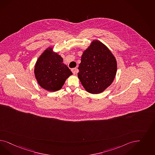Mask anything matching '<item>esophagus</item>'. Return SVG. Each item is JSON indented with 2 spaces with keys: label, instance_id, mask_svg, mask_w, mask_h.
Returning <instances> with one entry per match:
<instances>
[{
  "label": "esophagus",
  "instance_id": "1",
  "mask_svg": "<svg viewBox=\"0 0 155 155\" xmlns=\"http://www.w3.org/2000/svg\"><path fill=\"white\" fill-rule=\"evenodd\" d=\"M71 71L73 72V73L74 74H75L76 73H77L78 72V69H77V68H74V69H71Z\"/></svg>",
  "mask_w": 155,
  "mask_h": 155
}]
</instances>
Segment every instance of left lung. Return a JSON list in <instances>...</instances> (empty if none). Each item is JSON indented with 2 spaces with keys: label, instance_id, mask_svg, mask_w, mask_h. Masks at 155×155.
<instances>
[{
  "label": "left lung",
  "instance_id": "left-lung-1",
  "mask_svg": "<svg viewBox=\"0 0 155 155\" xmlns=\"http://www.w3.org/2000/svg\"><path fill=\"white\" fill-rule=\"evenodd\" d=\"M78 77L86 91L100 94L112 84L116 77L117 61L103 43L93 40L83 52Z\"/></svg>",
  "mask_w": 155,
  "mask_h": 155
}]
</instances>
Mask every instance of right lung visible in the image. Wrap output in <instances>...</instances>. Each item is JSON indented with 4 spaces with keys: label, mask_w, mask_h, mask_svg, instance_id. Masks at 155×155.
<instances>
[{
    "label": "right lung",
    "mask_w": 155,
    "mask_h": 155,
    "mask_svg": "<svg viewBox=\"0 0 155 155\" xmlns=\"http://www.w3.org/2000/svg\"><path fill=\"white\" fill-rule=\"evenodd\" d=\"M72 74L61 56L54 51L53 47L43 51L34 66V75L38 84L48 91L60 90Z\"/></svg>",
    "instance_id": "add662e5"
}]
</instances>
